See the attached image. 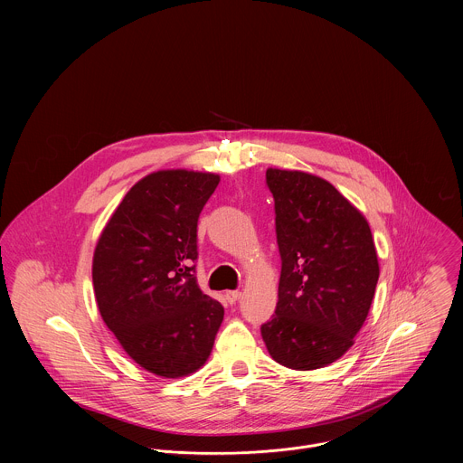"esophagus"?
Returning <instances> with one entry per match:
<instances>
[{"label": "esophagus", "mask_w": 463, "mask_h": 463, "mask_svg": "<svg viewBox=\"0 0 463 463\" xmlns=\"http://www.w3.org/2000/svg\"><path fill=\"white\" fill-rule=\"evenodd\" d=\"M241 296H242V292H239V290H228V292L224 294V298H226V301H228L230 305H235V303L241 299Z\"/></svg>", "instance_id": "1"}]
</instances>
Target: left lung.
<instances>
[{
	"instance_id": "8db88e82",
	"label": "left lung",
	"mask_w": 463,
	"mask_h": 463,
	"mask_svg": "<svg viewBox=\"0 0 463 463\" xmlns=\"http://www.w3.org/2000/svg\"><path fill=\"white\" fill-rule=\"evenodd\" d=\"M265 184L281 274L262 338L288 369L326 367L354 344L374 298L380 265L369 222L319 176L267 169Z\"/></svg>"
}]
</instances>
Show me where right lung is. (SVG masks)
Listing matches in <instances>:
<instances>
[{
    "label": "right lung",
    "instance_id": "1",
    "mask_svg": "<svg viewBox=\"0 0 463 463\" xmlns=\"http://www.w3.org/2000/svg\"><path fill=\"white\" fill-rule=\"evenodd\" d=\"M219 176L156 171L137 182L94 251L99 314L128 356L164 378L196 373L224 317L196 279L198 219Z\"/></svg>",
    "mask_w": 463,
    "mask_h": 463
}]
</instances>
